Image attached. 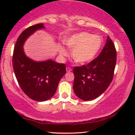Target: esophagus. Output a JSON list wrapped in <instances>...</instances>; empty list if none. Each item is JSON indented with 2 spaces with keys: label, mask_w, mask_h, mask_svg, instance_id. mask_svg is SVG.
Here are the masks:
<instances>
[{
  "label": "esophagus",
  "mask_w": 135,
  "mask_h": 135,
  "mask_svg": "<svg viewBox=\"0 0 135 135\" xmlns=\"http://www.w3.org/2000/svg\"><path fill=\"white\" fill-rule=\"evenodd\" d=\"M71 71H72L71 68H69V67L66 68V71H67V72H71Z\"/></svg>",
  "instance_id": "esophagus-1"
}]
</instances>
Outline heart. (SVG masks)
Returning <instances> with one entry per match:
<instances>
[{
  "instance_id": "b5f03b06",
  "label": "heart",
  "mask_w": 135,
  "mask_h": 135,
  "mask_svg": "<svg viewBox=\"0 0 135 135\" xmlns=\"http://www.w3.org/2000/svg\"><path fill=\"white\" fill-rule=\"evenodd\" d=\"M64 43L73 49L72 57L78 64H85L91 61L97 56L103 45V39L98 35L82 32L72 35L64 40ZM60 53L66 54L64 47H61Z\"/></svg>"
}]
</instances>
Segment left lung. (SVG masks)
<instances>
[{
  "label": "left lung",
  "instance_id": "1",
  "mask_svg": "<svg viewBox=\"0 0 135 135\" xmlns=\"http://www.w3.org/2000/svg\"><path fill=\"white\" fill-rule=\"evenodd\" d=\"M116 50L109 37L100 54L86 65L75 67L73 90L84 101L95 99L106 91L114 77Z\"/></svg>",
  "mask_w": 135,
  "mask_h": 135
}]
</instances>
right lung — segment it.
I'll return each instance as SVG.
<instances>
[{"label":"right lung","mask_w":135,"mask_h":135,"mask_svg":"<svg viewBox=\"0 0 135 135\" xmlns=\"http://www.w3.org/2000/svg\"><path fill=\"white\" fill-rule=\"evenodd\" d=\"M44 28V24L39 23L26 29L16 40L12 58L14 73L20 87L27 97L36 101L51 98L66 73L63 63L51 60L36 61L26 55L23 49L26 40L36 31Z\"/></svg>","instance_id":"obj_1"}]
</instances>
